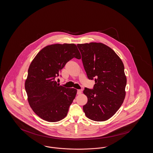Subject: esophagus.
<instances>
[{
    "label": "esophagus",
    "instance_id": "obj_1",
    "mask_svg": "<svg viewBox=\"0 0 153 153\" xmlns=\"http://www.w3.org/2000/svg\"><path fill=\"white\" fill-rule=\"evenodd\" d=\"M81 93H82V89H78L77 90V95H80V94H81Z\"/></svg>",
    "mask_w": 153,
    "mask_h": 153
}]
</instances>
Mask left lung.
<instances>
[{"label":"left lung","mask_w":153,"mask_h":153,"mask_svg":"<svg viewBox=\"0 0 153 153\" xmlns=\"http://www.w3.org/2000/svg\"><path fill=\"white\" fill-rule=\"evenodd\" d=\"M88 78L95 80L93 89L85 88L87 103L83 106L86 117L96 122L112 117L123 102L127 79L121 59L108 46L91 42L77 44Z\"/></svg>","instance_id":"left-lung-1"}]
</instances>
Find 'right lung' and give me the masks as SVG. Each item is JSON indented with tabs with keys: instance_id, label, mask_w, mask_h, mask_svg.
<instances>
[{
	"instance_id": "right-lung-1",
	"label": "right lung",
	"mask_w": 153,
	"mask_h": 153,
	"mask_svg": "<svg viewBox=\"0 0 153 153\" xmlns=\"http://www.w3.org/2000/svg\"><path fill=\"white\" fill-rule=\"evenodd\" d=\"M81 55L74 44L48 45L32 61L25 81L30 106L36 115L49 122H58L67 115L77 89L59 85L55 78L66 64Z\"/></svg>"
}]
</instances>
